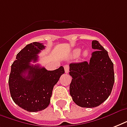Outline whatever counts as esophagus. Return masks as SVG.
I'll use <instances>...</instances> for the list:
<instances>
[{
	"instance_id": "34e87169",
	"label": "esophagus",
	"mask_w": 127,
	"mask_h": 127,
	"mask_svg": "<svg viewBox=\"0 0 127 127\" xmlns=\"http://www.w3.org/2000/svg\"><path fill=\"white\" fill-rule=\"evenodd\" d=\"M64 71H65V73H68L69 72V66L66 64V65L64 66Z\"/></svg>"
}]
</instances>
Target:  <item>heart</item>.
Wrapping results in <instances>:
<instances>
[{
    "label": "heart",
    "mask_w": 127,
    "mask_h": 127,
    "mask_svg": "<svg viewBox=\"0 0 127 127\" xmlns=\"http://www.w3.org/2000/svg\"><path fill=\"white\" fill-rule=\"evenodd\" d=\"M80 51H81V49H76L73 51V55L74 57H77L80 55ZM89 55V51L88 49H85L83 51V53H82V56L84 57H88Z\"/></svg>",
    "instance_id": "b5f03b06"
}]
</instances>
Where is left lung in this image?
<instances>
[{"label": "left lung", "mask_w": 127, "mask_h": 127, "mask_svg": "<svg viewBox=\"0 0 127 127\" xmlns=\"http://www.w3.org/2000/svg\"><path fill=\"white\" fill-rule=\"evenodd\" d=\"M90 63L70 64V94L82 107H95L104 102L111 93L115 82L113 63L108 53L96 40L92 42Z\"/></svg>", "instance_id": "left-lung-1"}]
</instances>
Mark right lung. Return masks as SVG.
Masks as SVG:
<instances>
[{
	"label": "right lung",
	"mask_w": 127,
	"mask_h": 127,
	"mask_svg": "<svg viewBox=\"0 0 127 127\" xmlns=\"http://www.w3.org/2000/svg\"><path fill=\"white\" fill-rule=\"evenodd\" d=\"M45 47L38 42L27 45L17 54L11 66L8 80L11 97L16 104L29 112L47 107L54 86L64 73L63 66L47 70L39 64H31L38 61V53Z\"/></svg>",
	"instance_id": "right-lung-1"
}]
</instances>
